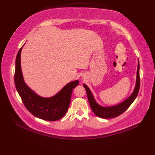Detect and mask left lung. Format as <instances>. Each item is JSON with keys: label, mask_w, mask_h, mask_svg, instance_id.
Returning <instances> with one entry per match:
<instances>
[{"label": "left lung", "mask_w": 155, "mask_h": 155, "mask_svg": "<svg viewBox=\"0 0 155 155\" xmlns=\"http://www.w3.org/2000/svg\"><path fill=\"white\" fill-rule=\"evenodd\" d=\"M139 62L138 60V67L137 71V78H136V83L134 86V91L128 97L126 100L121 102L116 105L113 106H108L104 107L98 104L95 100V98L92 93L90 88H88L87 85L83 84V86L87 91V97L88 102H89L90 106L91 107L93 113L97 115V117L102 118H110L117 117L126 110L127 108L130 106V104L133 103L135 100L138 93H139V88H140V76H139Z\"/></svg>", "instance_id": "obj_1"}]
</instances>
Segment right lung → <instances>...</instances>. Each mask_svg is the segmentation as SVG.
<instances>
[{
    "label": "right lung",
    "instance_id": "add662e5",
    "mask_svg": "<svg viewBox=\"0 0 155 155\" xmlns=\"http://www.w3.org/2000/svg\"><path fill=\"white\" fill-rule=\"evenodd\" d=\"M23 46L19 49L15 61V83L16 90L25 107L35 117L45 120H59L67 113L72 90L79 82L78 80L70 82L51 97L38 95L26 84L23 77L21 65V54Z\"/></svg>",
    "mask_w": 155,
    "mask_h": 155
}]
</instances>
